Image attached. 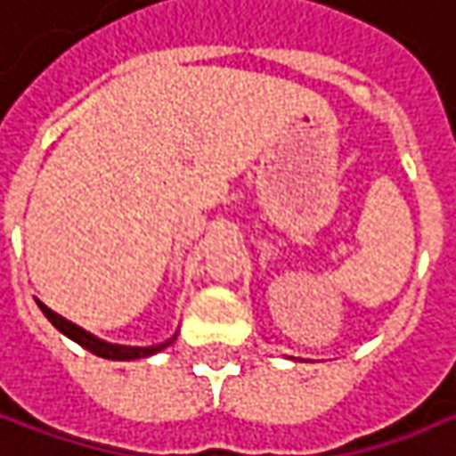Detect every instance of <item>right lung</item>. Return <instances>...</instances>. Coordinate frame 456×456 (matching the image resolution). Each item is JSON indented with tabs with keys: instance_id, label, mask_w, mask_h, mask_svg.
<instances>
[{
	"instance_id": "obj_1",
	"label": "right lung",
	"mask_w": 456,
	"mask_h": 456,
	"mask_svg": "<svg viewBox=\"0 0 456 456\" xmlns=\"http://www.w3.org/2000/svg\"><path fill=\"white\" fill-rule=\"evenodd\" d=\"M38 309L44 311V316L49 319L51 324H53L61 335H67L69 340H75L77 345H82V347H85V350H90L93 355H98V358H109V361H137V358H150V355H155V353L166 350L171 342L176 340V335H174L171 340L158 342V345H147V347L116 345V342L101 340V338H95L93 332H87V330H82V327H77V324H72L69 319L59 316L56 311H51L49 306H46V304H41V301H38Z\"/></svg>"
}]
</instances>
